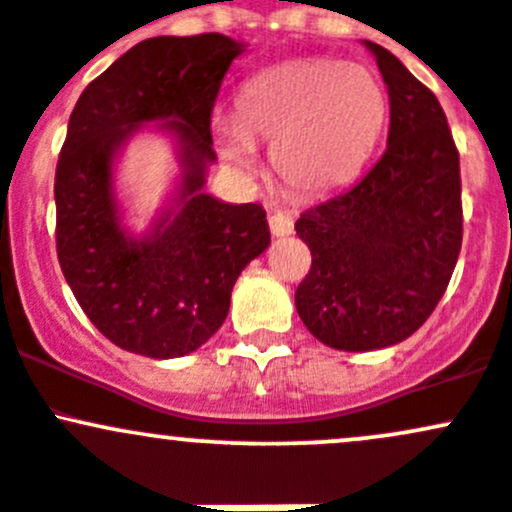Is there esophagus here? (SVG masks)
Masks as SVG:
<instances>
[{
	"mask_svg": "<svg viewBox=\"0 0 512 512\" xmlns=\"http://www.w3.org/2000/svg\"><path fill=\"white\" fill-rule=\"evenodd\" d=\"M270 230L275 237H285L294 232V220L292 215L285 213V210H277V213L270 215Z\"/></svg>",
	"mask_w": 512,
	"mask_h": 512,
	"instance_id": "34e87169",
	"label": "esophagus"
}]
</instances>
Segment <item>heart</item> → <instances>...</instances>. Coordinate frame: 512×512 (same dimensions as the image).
I'll list each match as a JSON object with an SVG mask.
<instances>
[{"mask_svg":"<svg viewBox=\"0 0 512 512\" xmlns=\"http://www.w3.org/2000/svg\"><path fill=\"white\" fill-rule=\"evenodd\" d=\"M386 118L389 98L364 64L297 59L252 76L237 94L235 118L215 121V138L242 173L257 165V143H272L277 175L289 190L327 195L369 163Z\"/></svg>","mask_w":512,"mask_h":512,"instance_id":"obj_1","label":"heart"}]
</instances>
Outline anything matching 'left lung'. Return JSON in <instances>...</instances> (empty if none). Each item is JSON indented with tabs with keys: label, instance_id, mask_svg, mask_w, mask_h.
I'll use <instances>...</instances> for the list:
<instances>
[{
	"label": "left lung",
	"instance_id": "1",
	"mask_svg": "<svg viewBox=\"0 0 512 512\" xmlns=\"http://www.w3.org/2000/svg\"><path fill=\"white\" fill-rule=\"evenodd\" d=\"M389 89V143L352 188L294 223L312 267L294 292L322 344L371 352L404 342L431 317L463 240L461 163L441 103L374 41Z\"/></svg>",
	"mask_w": 512,
	"mask_h": 512
}]
</instances>
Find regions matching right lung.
Listing matches in <instances>:
<instances>
[{
  "instance_id": "obj_1",
  "label": "right lung",
  "mask_w": 512,
  "mask_h": 512,
  "mask_svg": "<svg viewBox=\"0 0 512 512\" xmlns=\"http://www.w3.org/2000/svg\"><path fill=\"white\" fill-rule=\"evenodd\" d=\"M223 34L156 36L128 49L76 101L56 163V255L94 327L126 352L175 359L223 327L230 292L270 245L262 205L203 193L210 116L232 59ZM179 143L181 185L146 236L120 225L112 163L146 122Z\"/></svg>"
}]
</instances>
